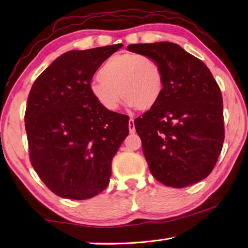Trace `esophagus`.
<instances>
[{"mask_svg": "<svg viewBox=\"0 0 248 248\" xmlns=\"http://www.w3.org/2000/svg\"><path fill=\"white\" fill-rule=\"evenodd\" d=\"M129 131H130V133L136 132V128H134V120L133 119L129 120Z\"/></svg>", "mask_w": 248, "mask_h": 248, "instance_id": "obj_1", "label": "esophagus"}]
</instances>
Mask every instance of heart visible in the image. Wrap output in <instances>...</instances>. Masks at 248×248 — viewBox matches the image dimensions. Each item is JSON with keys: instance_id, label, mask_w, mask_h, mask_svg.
<instances>
[{"instance_id": "1", "label": "heart", "mask_w": 248, "mask_h": 248, "mask_svg": "<svg viewBox=\"0 0 248 248\" xmlns=\"http://www.w3.org/2000/svg\"><path fill=\"white\" fill-rule=\"evenodd\" d=\"M97 78L99 82L92 83L90 92L108 111L118 108L121 97L137 110H150L158 104L165 90L161 64L139 53L114 54L100 66Z\"/></svg>"}]
</instances>
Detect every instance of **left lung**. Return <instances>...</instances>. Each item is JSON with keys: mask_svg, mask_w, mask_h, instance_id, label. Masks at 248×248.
I'll use <instances>...</instances> for the list:
<instances>
[{"mask_svg": "<svg viewBox=\"0 0 248 248\" xmlns=\"http://www.w3.org/2000/svg\"><path fill=\"white\" fill-rule=\"evenodd\" d=\"M127 48L156 60L164 71L161 100L134 120L151 173L174 188L204 179L224 141L223 99L212 73L202 61L173 43Z\"/></svg>", "mask_w": 248, "mask_h": 248, "instance_id": "left-lung-1", "label": "left lung"}]
</instances>
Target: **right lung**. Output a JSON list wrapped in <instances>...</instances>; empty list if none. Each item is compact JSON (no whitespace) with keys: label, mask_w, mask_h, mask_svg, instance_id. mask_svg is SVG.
<instances>
[{"label":"right lung","mask_w":248,"mask_h":248,"mask_svg":"<svg viewBox=\"0 0 248 248\" xmlns=\"http://www.w3.org/2000/svg\"><path fill=\"white\" fill-rule=\"evenodd\" d=\"M123 46L65 52L29 92V158L46 186L62 198L84 200L102 192L112 157L129 134V117L104 109L90 92L96 71Z\"/></svg>","instance_id":"obj_1"}]
</instances>
